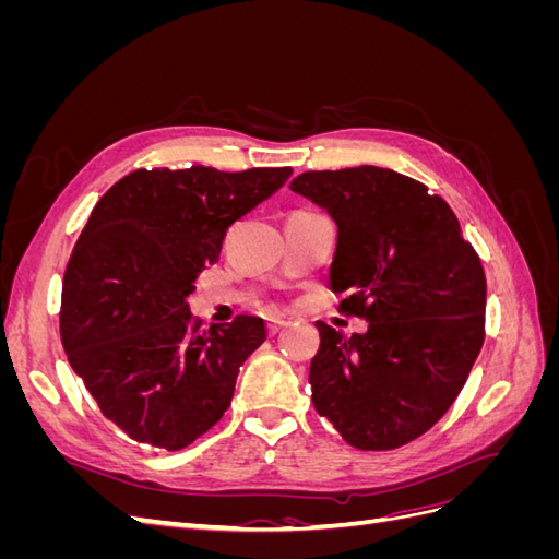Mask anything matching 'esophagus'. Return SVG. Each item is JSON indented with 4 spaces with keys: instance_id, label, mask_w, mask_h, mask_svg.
Listing matches in <instances>:
<instances>
[{
    "instance_id": "34e87169",
    "label": "esophagus",
    "mask_w": 559,
    "mask_h": 559,
    "mask_svg": "<svg viewBox=\"0 0 559 559\" xmlns=\"http://www.w3.org/2000/svg\"><path fill=\"white\" fill-rule=\"evenodd\" d=\"M284 326H289V319H267V333H280Z\"/></svg>"
}]
</instances>
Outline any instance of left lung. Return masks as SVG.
<instances>
[{
    "instance_id": "obj_1",
    "label": "left lung",
    "mask_w": 559,
    "mask_h": 559,
    "mask_svg": "<svg viewBox=\"0 0 559 559\" xmlns=\"http://www.w3.org/2000/svg\"><path fill=\"white\" fill-rule=\"evenodd\" d=\"M289 189L331 214V289L368 321L352 335L317 321L314 408L359 450L411 443L448 413L483 347L478 253L441 195L386 167L302 173Z\"/></svg>"
}]
</instances>
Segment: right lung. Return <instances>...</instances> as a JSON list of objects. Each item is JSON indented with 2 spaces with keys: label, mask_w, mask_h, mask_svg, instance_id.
<instances>
[{
  "label": "right lung",
  "mask_w": 559,
  "mask_h": 559,
  "mask_svg": "<svg viewBox=\"0 0 559 559\" xmlns=\"http://www.w3.org/2000/svg\"><path fill=\"white\" fill-rule=\"evenodd\" d=\"M289 177L292 167L134 170L93 207L64 270L60 337L99 411L132 441L181 450L228 411L265 324L238 314L207 329L186 298L228 226Z\"/></svg>",
  "instance_id": "obj_1"
}]
</instances>
